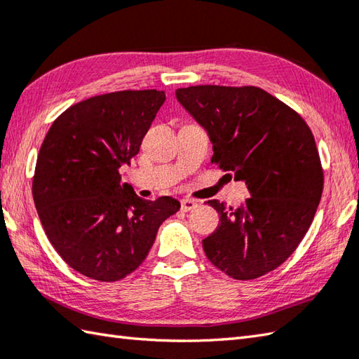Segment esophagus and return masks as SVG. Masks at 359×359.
Wrapping results in <instances>:
<instances>
[{
	"label": "esophagus",
	"mask_w": 359,
	"mask_h": 359,
	"mask_svg": "<svg viewBox=\"0 0 359 359\" xmlns=\"http://www.w3.org/2000/svg\"><path fill=\"white\" fill-rule=\"evenodd\" d=\"M196 207H198V202L193 201V199H182L180 201L182 212H189V210H193Z\"/></svg>",
	"instance_id": "esophagus-1"
}]
</instances>
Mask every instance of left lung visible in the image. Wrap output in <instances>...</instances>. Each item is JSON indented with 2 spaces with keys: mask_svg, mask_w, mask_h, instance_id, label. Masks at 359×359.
<instances>
[{
  "mask_svg": "<svg viewBox=\"0 0 359 359\" xmlns=\"http://www.w3.org/2000/svg\"><path fill=\"white\" fill-rule=\"evenodd\" d=\"M175 97L207 130L212 163L250 193L230 212L208 201L219 226L202 241L203 252L231 278L262 277L297 249L320 202L324 171L311 129L258 87L196 86L177 88Z\"/></svg>",
  "mask_w": 359,
  "mask_h": 359,
  "instance_id": "1",
  "label": "left lung"
}]
</instances>
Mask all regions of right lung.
Listing matches in <instances>:
<instances>
[{
    "mask_svg": "<svg viewBox=\"0 0 359 359\" xmlns=\"http://www.w3.org/2000/svg\"><path fill=\"white\" fill-rule=\"evenodd\" d=\"M165 91L124 90L67 109L40 147L32 196L48 240L69 268L116 282L149 254L161 222L180 208L170 196L138 198L118 170L135 157Z\"/></svg>",
    "mask_w": 359,
    "mask_h": 359,
    "instance_id": "obj_1",
    "label": "right lung"
}]
</instances>
